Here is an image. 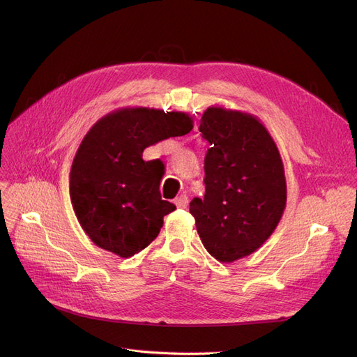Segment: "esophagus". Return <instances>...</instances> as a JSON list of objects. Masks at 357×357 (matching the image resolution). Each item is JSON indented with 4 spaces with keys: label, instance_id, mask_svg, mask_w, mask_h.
<instances>
[{
    "label": "esophagus",
    "instance_id": "34e87169",
    "mask_svg": "<svg viewBox=\"0 0 357 357\" xmlns=\"http://www.w3.org/2000/svg\"><path fill=\"white\" fill-rule=\"evenodd\" d=\"M176 205L178 208H186L188 207V202H189V199H188V197L186 195H180V197H177L176 198Z\"/></svg>",
    "mask_w": 357,
    "mask_h": 357
}]
</instances>
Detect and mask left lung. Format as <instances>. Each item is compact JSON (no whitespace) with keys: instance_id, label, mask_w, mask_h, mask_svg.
Segmentation results:
<instances>
[{"instance_id":"obj_1","label":"left lung","mask_w":357,"mask_h":357,"mask_svg":"<svg viewBox=\"0 0 357 357\" xmlns=\"http://www.w3.org/2000/svg\"><path fill=\"white\" fill-rule=\"evenodd\" d=\"M199 132L210 143L204 159L205 195L190 201L199 238L219 262L261 247L282 219L286 178L282 156L259 119L208 107Z\"/></svg>"}]
</instances>
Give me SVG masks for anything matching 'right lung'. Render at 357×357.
<instances>
[{
    "instance_id": "1",
    "label": "right lung",
    "mask_w": 357,
    "mask_h": 357,
    "mask_svg": "<svg viewBox=\"0 0 357 357\" xmlns=\"http://www.w3.org/2000/svg\"><path fill=\"white\" fill-rule=\"evenodd\" d=\"M188 113L121 109L84 135L70 172V197L83 231L104 250L134 256L152 243L176 205L160 198L164 165L143 152L192 131Z\"/></svg>"
}]
</instances>
